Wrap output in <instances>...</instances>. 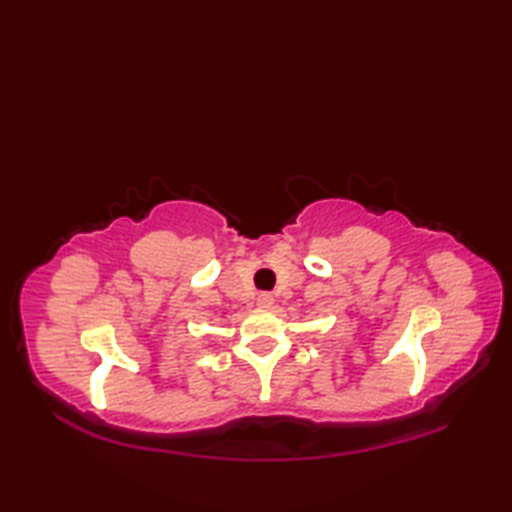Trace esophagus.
<instances>
[{
    "label": "esophagus",
    "instance_id": "34e87169",
    "mask_svg": "<svg viewBox=\"0 0 512 512\" xmlns=\"http://www.w3.org/2000/svg\"><path fill=\"white\" fill-rule=\"evenodd\" d=\"M273 303H275V297L268 295V292H262V295L257 297V306L259 308H273Z\"/></svg>",
    "mask_w": 512,
    "mask_h": 512
}]
</instances>
